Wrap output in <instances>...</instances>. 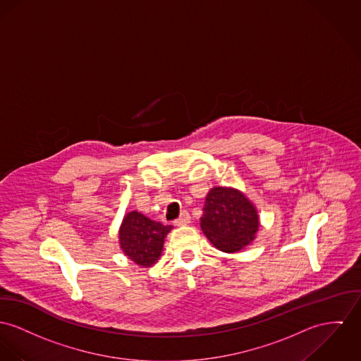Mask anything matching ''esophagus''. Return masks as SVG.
<instances>
[{
  "instance_id": "34e87169",
  "label": "esophagus",
  "mask_w": 361,
  "mask_h": 361,
  "mask_svg": "<svg viewBox=\"0 0 361 361\" xmlns=\"http://www.w3.org/2000/svg\"><path fill=\"white\" fill-rule=\"evenodd\" d=\"M191 222V216L188 214V212H183L181 216L174 221L176 226H183V225H188Z\"/></svg>"
}]
</instances>
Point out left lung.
I'll use <instances>...</instances> for the list:
<instances>
[{
	"instance_id": "1",
	"label": "left lung",
	"mask_w": 361,
	"mask_h": 361,
	"mask_svg": "<svg viewBox=\"0 0 361 361\" xmlns=\"http://www.w3.org/2000/svg\"><path fill=\"white\" fill-rule=\"evenodd\" d=\"M200 228L216 249L238 252L255 239L259 216L246 194L232 187H214L204 199Z\"/></svg>"
}]
</instances>
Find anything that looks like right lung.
<instances>
[{
	"mask_svg": "<svg viewBox=\"0 0 361 361\" xmlns=\"http://www.w3.org/2000/svg\"><path fill=\"white\" fill-rule=\"evenodd\" d=\"M171 229V225L154 221L136 210L129 212L118 231L119 247L136 265L152 267L162 255L165 238Z\"/></svg>",
	"mask_w": 361,
	"mask_h": 361,
	"instance_id": "right-lung-1",
	"label": "right lung"
}]
</instances>
